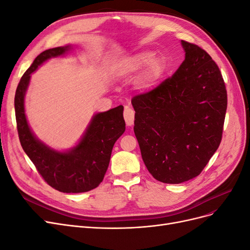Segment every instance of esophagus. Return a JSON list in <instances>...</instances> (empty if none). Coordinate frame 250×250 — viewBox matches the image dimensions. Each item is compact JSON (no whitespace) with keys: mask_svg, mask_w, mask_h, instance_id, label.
I'll return each mask as SVG.
<instances>
[{"mask_svg":"<svg viewBox=\"0 0 250 250\" xmlns=\"http://www.w3.org/2000/svg\"><path fill=\"white\" fill-rule=\"evenodd\" d=\"M124 119L127 126H132L133 125V121H134V111L130 108L126 106L124 110Z\"/></svg>","mask_w":250,"mask_h":250,"instance_id":"obj_1","label":"esophagus"}]
</instances>
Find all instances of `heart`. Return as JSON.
I'll return each instance as SVG.
<instances>
[{
	"label": "heart",
	"instance_id": "heart-1",
	"mask_svg": "<svg viewBox=\"0 0 250 250\" xmlns=\"http://www.w3.org/2000/svg\"><path fill=\"white\" fill-rule=\"evenodd\" d=\"M146 66L147 67L143 77V87L149 89L162 77L166 67L165 58L162 56L153 57V53L151 51H141L121 60L116 66L115 74L119 78H127L137 74Z\"/></svg>",
	"mask_w": 250,
	"mask_h": 250
}]
</instances>
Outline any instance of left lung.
<instances>
[{
  "instance_id": "1",
  "label": "left lung",
  "mask_w": 250,
  "mask_h": 250,
  "mask_svg": "<svg viewBox=\"0 0 250 250\" xmlns=\"http://www.w3.org/2000/svg\"><path fill=\"white\" fill-rule=\"evenodd\" d=\"M185 60L171 78L135 96L134 134L156 180L181 184L198 176L222 139L228 94L218 65L185 41Z\"/></svg>"
}]
</instances>
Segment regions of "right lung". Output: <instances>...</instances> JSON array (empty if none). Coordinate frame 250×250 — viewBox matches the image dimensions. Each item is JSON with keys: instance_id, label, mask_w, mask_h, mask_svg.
<instances>
[{"instance_id": "obj_1", "label": "right lung", "mask_w": 250, "mask_h": 250, "mask_svg": "<svg viewBox=\"0 0 250 250\" xmlns=\"http://www.w3.org/2000/svg\"><path fill=\"white\" fill-rule=\"evenodd\" d=\"M71 44L43 51L22 75L14 97V108L21 145L47 184L63 193H83L99 186L108 168L112 147L125 131L122 105L98 112L74 147L53 149L31 130L25 112V96L31 74L51 58L63 56Z\"/></svg>"}]
</instances>
